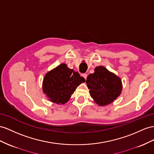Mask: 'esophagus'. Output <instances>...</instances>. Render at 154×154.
I'll use <instances>...</instances> for the list:
<instances>
[{
    "label": "esophagus",
    "mask_w": 154,
    "mask_h": 154,
    "mask_svg": "<svg viewBox=\"0 0 154 154\" xmlns=\"http://www.w3.org/2000/svg\"><path fill=\"white\" fill-rule=\"evenodd\" d=\"M81 76L83 77L85 79H86V77H87V74L82 73V74H81Z\"/></svg>",
    "instance_id": "34e87169"
}]
</instances>
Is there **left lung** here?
I'll use <instances>...</instances> for the list:
<instances>
[{"instance_id": "1", "label": "left lung", "mask_w": 154, "mask_h": 154, "mask_svg": "<svg viewBox=\"0 0 154 154\" xmlns=\"http://www.w3.org/2000/svg\"><path fill=\"white\" fill-rule=\"evenodd\" d=\"M86 86L94 101L99 106L112 103L121 94V79L104 66H97L86 78Z\"/></svg>"}]
</instances>
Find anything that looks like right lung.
<instances>
[{
	"mask_svg": "<svg viewBox=\"0 0 154 154\" xmlns=\"http://www.w3.org/2000/svg\"><path fill=\"white\" fill-rule=\"evenodd\" d=\"M85 82L79 73L62 63L45 74L42 90L50 101L63 105L69 101L77 86Z\"/></svg>",
	"mask_w": 154,
	"mask_h": 154,
	"instance_id": "right-lung-1",
	"label": "right lung"
}]
</instances>
